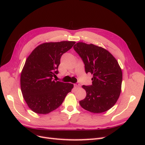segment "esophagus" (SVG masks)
<instances>
[{"mask_svg": "<svg viewBox=\"0 0 145 145\" xmlns=\"http://www.w3.org/2000/svg\"><path fill=\"white\" fill-rule=\"evenodd\" d=\"M75 87L76 88H79L80 87V84L79 83H76L75 84Z\"/></svg>", "mask_w": 145, "mask_h": 145, "instance_id": "34e87169", "label": "esophagus"}]
</instances>
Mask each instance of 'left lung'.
<instances>
[{"mask_svg": "<svg viewBox=\"0 0 145 145\" xmlns=\"http://www.w3.org/2000/svg\"><path fill=\"white\" fill-rule=\"evenodd\" d=\"M73 48L82 59L86 73L93 75L92 84L82 86L86 96L80 101L81 106L94 113L110 110L121 91L122 73L117 60L108 51L93 44L78 42Z\"/></svg>", "mask_w": 145, "mask_h": 145, "instance_id": "left-lung-1", "label": "left lung"}]
</instances>
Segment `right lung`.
Wrapping results in <instances>:
<instances>
[{
	"mask_svg": "<svg viewBox=\"0 0 145 145\" xmlns=\"http://www.w3.org/2000/svg\"><path fill=\"white\" fill-rule=\"evenodd\" d=\"M75 42L44 43L37 46L25 61L21 74V89L28 106L38 114H48L60 106L73 84L53 80L59 73L62 55Z\"/></svg>",
	"mask_w": 145,
	"mask_h": 145,
	"instance_id": "obj_1",
	"label": "right lung"
}]
</instances>
